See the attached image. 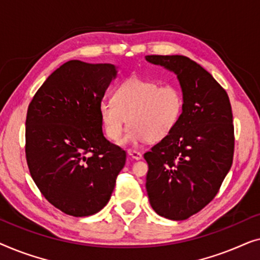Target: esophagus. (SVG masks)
Segmentation results:
<instances>
[{"label": "esophagus", "mask_w": 260, "mask_h": 260, "mask_svg": "<svg viewBox=\"0 0 260 260\" xmlns=\"http://www.w3.org/2000/svg\"><path fill=\"white\" fill-rule=\"evenodd\" d=\"M127 154H129V156H131L134 159H141L142 158V154L140 151L137 150H133V149H129L127 150Z\"/></svg>", "instance_id": "obj_1"}]
</instances>
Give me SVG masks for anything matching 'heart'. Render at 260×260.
<instances>
[{"mask_svg":"<svg viewBox=\"0 0 260 260\" xmlns=\"http://www.w3.org/2000/svg\"><path fill=\"white\" fill-rule=\"evenodd\" d=\"M183 111L184 95L179 86L137 77L123 81L113 101L99 105L103 129L110 141H119L127 120L130 127L122 143L162 141L176 129Z\"/></svg>","mask_w":260,"mask_h":260,"instance_id":"obj_1","label":"heart"}]
</instances>
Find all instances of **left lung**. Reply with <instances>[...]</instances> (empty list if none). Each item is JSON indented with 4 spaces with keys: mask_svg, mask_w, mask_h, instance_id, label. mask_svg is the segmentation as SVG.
Masks as SVG:
<instances>
[{
    "mask_svg": "<svg viewBox=\"0 0 260 260\" xmlns=\"http://www.w3.org/2000/svg\"><path fill=\"white\" fill-rule=\"evenodd\" d=\"M177 76L184 95L181 122L144 154L149 201L158 215L186 220L205 208L221 187L234 154L230 98L221 85L183 55H147Z\"/></svg>",
    "mask_w": 260,
    "mask_h": 260,
    "instance_id": "1",
    "label": "left lung"
}]
</instances>
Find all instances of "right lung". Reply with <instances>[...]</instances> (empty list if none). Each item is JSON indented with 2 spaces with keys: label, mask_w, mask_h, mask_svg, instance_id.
I'll list each match as a JSON object with an SVG mask.
<instances>
[{
  "label": "right lung",
  "mask_w": 260,
  "mask_h": 260,
  "mask_svg": "<svg viewBox=\"0 0 260 260\" xmlns=\"http://www.w3.org/2000/svg\"><path fill=\"white\" fill-rule=\"evenodd\" d=\"M111 63L70 60L34 94L26 118L31 179L65 214L88 216L108 204L126 152L103 135L99 105L116 78Z\"/></svg>",
  "instance_id": "1"
}]
</instances>
